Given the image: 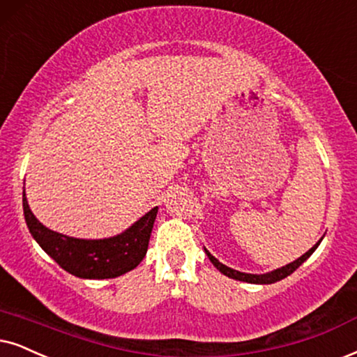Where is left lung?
I'll list each match as a JSON object with an SVG mask.
<instances>
[{"label": "left lung", "instance_id": "8db88e82", "mask_svg": "<svg viewBox=\"0 0 357 357\" xmlns=\"http://www.w3.org/2000/svg\"><path fill=\"white\" fill-rule=\"evenodd\" d=\"M319 242H321V241H319ZM319 242L314 247H311V249L306 252V254L301 255L300 259H296L295 261H291V264L285 265V267L277 268V270H273V272L264 273V275H252V273L237 272V270H232V268L225 267L224 264H220V261L215 259V257H212L207 250H206V254H207V257H209V260L212 261V265H214V267L218 268L219 272H222L224 275H227V277H231L234 280H241V282H247V283H260V285H268V283L278 282V280H283L285 277H288V275H291L293 272H295V270L298 268L300 265L303 264V261L308 259L311 254H313L314 249H317V247L319 245Z\"/></svg>", "mask_w": 357, "mask_h": 357}]
</instances>
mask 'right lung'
<instances>
[{
	"instance_id": "1",
	"label": "right lung",
	"mask_w": 357,
	"mask_h": 357,
	"mask_svg": "<svg viewBox=\"0 0 357 357\" xmlns=\"http://www.w3.org/2000/svg\"><path fill=\"white\" fill-rule=\"evenodd\" d=\"M22 209L31 236L66 272L79 278H115L133 270L146 255L158 207L146 212L128 231L116 237L84 241L54 232L31 212L22 192Z\"/></svg>"
}]
</instances>
